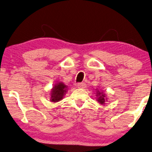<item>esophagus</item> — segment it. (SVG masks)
I'll use <instances>...</instances> for the list:
<instances>
[{
    "label": "esophagus",
    "instance_id": "esophagus-1",
    "mask_svg": "<svg viewBox=\"0 0 152 152\" xmlns=\"http://www.w3.org/2000/svg\"><path fill=\"white\" fill-rule=\"evenodd\" d=\"M86 84L85 83H79L77 84V87L79 88H85Z\"/></svg>",
    "mask_w": 152,
    "mask_h": 152
}]
</instances>
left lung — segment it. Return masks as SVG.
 Masks as SVG:
<instances>
[{
  "label": "left lung",
  "mask_w": 152,
  "mask_h": 152,
  "mask_svg": "<svg viewBox=\"0 0 152 152\" xmlns=\"http://www.w3.org/2000/svg\"><path fill=\"white\" fill-rule=\"evenodd\" d=\"M97 94H98V96H99V97L98 98L99 102L100 104H104V102H105V99H104V94H101L100 92L98 93H98H97Z\"/></svg>",
  "instance_id": "8db88e82"
}]
</instances>
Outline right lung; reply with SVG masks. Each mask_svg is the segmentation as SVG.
<instances>
[{"mask_svg": "<svg viewBox=\"0 0 152 152\" xmlns=\"http://www.w3.org/2000/svg\"><path fill=\"white\" fill-rule=\"evenodd\" d=\"M66 86L63 83H58L56 84L54 87L51 93V101L52 102H58L63 98L64 93L66 90Z\"/></svg>", "mask_w": 152, "mask_h": 152, "instance_id": "right-lung-1", "label": "right lung"}]
</instances>
